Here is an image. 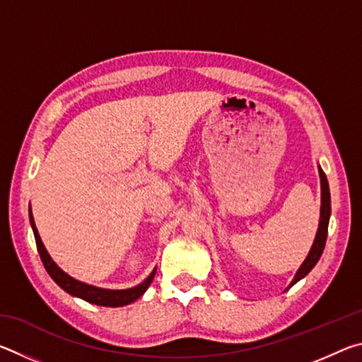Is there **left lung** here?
Returning <instances> with one entry per match:
<instances>
[{
	"instance_id": "1",
	"label": "left lung",
	"mask_w": 362,
	"mask_h": 362,
	"mask_svg": "<svg viewBox=\"0 0 362 362\" xmlns=\"http://www.w3.org/2000/svg\"><path fill=\"white\" fill-rule=\"evenodd\" d=\"M317 170H320V179H321V217H320V225H317V231L313 241V246H311L308 255L303 260L302 265L297 269L296 276H293L292 283L289 287H292L296 283H298L300 279H303L306 274H308L313 267L320 260V257L322 255L324 246H326V240H327V228H329V218H330V192H329V182L326 174L322 173L321 166H317ZM287 287V289H289ZM286 289V291H287Z\"/></svg>"
}]
</instances>
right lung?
Instances as JSON below:
<instances>
[{"label": "right lung", "mask_w": 362, "mask_h": 362, "mask_svg": "<svg viewBox=\"0 0 362 362\" xmlns=\"http://www.w3.org/2000/svg\"><path fill=\"white\" fill-rule=\"evenodd\" d=\"M28 217H30V225H32V230L35 235L36 247H38L41 262L42 265H45L46 272L66 293H70L73 297L83 298L86 302L99 305V306H113V308H116V306L129 305L132 302H136L137 298L142 297L145 291L148 289V286L151 284L153 278H155L156 268H153V272L142 281V283L134 287H129V289H103V287H97L93 284L83 283V281H78L73 276H70L69 273H65L64 269L51 259V255H49L45 244L41 241L38 230H36L32 207H28Z\"/></svg>", "instance_id": "add662e5"}]
</instances>
